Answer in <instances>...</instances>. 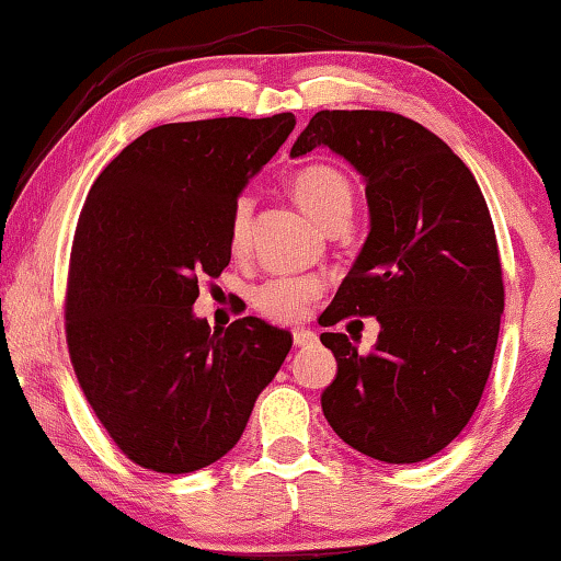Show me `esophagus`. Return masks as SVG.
Segmentation results:
<instances>
[{
  "label": "esophagus",
  "instance_id": "34e87169",
  "mask_svg": "<svg viewBox=\"0 0 561 561\" xmlns=\"http://www.w3.org/2000/svg\"><path fill=\"white\" fill-rule=\"evenodd\" d=\"M291 340H295L297 346H305V344H314L317 342V334L312 332V329H307V327H297L295 332H291Z\"/></svg>",
  "mask_w": 561,
  "mask_h": 561
}]
</instances>
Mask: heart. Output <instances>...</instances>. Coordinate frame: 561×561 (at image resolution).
<instances>
[{"label": "heart", "instance_id": "b5f03b06", "mask_svg": "<svg viewBox=\"0 0 561 561\" xmlns=\"http://www.w3.org/2000/svg\"><path fill=\"white\" fill-rule=\"evenodd\" d=\"M289 192L301 211H307L319 227H327L329 221L340 217H350L352 211V186L334 167H301L299 172L291 174ZM249 221H252V204L249 199H237L232 215H229L232 249H242L247 244ZM319 295H322V282L314 277H277L254 289L252 305L274 322H295Z\"/></svg>", "mask_w": 561, "mask_h": 561}]
</instances>
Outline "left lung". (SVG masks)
<instances>
[{"mask_svg":"<svg viewBox=\"0 0 561 561\" xmlns=\"http://www.w3.org/2000/svg\"><path fill=\"white\" fill-rule=\"evenodd\" d=\"M324 145L367 180L371 229L327 324L377 317V346L319 340L336 359L322 409L340 437L387 465L430 459L465 430L492 371L504 282L492 215L469 167L414 119L322 110L291 157Z\"/></svg>","mask_w":561,"mask_h":561,"instance_id":"8db88e82","label":"left lung"}]
</instances>
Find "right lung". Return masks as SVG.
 <instances>
[{"instance_id":"right-lung-1","label":"right lung","mask_w":561,"mask_h":561,"mask_svg":"<svg viewBox=\"0 0 561 561\" xmlns=\"http://www.w3.org/2000/svg\"><path fill=\"white\" fill-rule=\"evenodd\" d=\"M295 114L174 122L104 167L69 254L65 332L79 387L122 455L162 474L209 467L242 437L289 332L244 317L211 332L199 279L229 264V215Z\"/></svg>"}]
</instances>
